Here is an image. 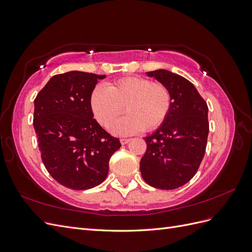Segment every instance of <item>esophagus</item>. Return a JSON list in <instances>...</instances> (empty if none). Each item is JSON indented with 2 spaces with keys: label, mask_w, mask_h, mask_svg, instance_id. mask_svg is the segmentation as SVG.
<instances>
[{
  "label": "esophagus",
  "mask_w": 252,
  "mask_h": 252,
  "mask_svg": "<svg viewBox=\"0 0 252 252\" xmlns=\"http://www.w3.org/2000/svg\"><path fill=\"white\" fill-rule=\"evenodd\" d=\"M129 141H130L129 139H121V140H120V142H121V144H122V145H125V144H127Z\"/></svg>",
  "instance_id": "esophagus-1"
}]
</instances>
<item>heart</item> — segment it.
Listing matches in <instances>:
<instances>
[{"mask_svg": "<svg viewBox=\"0 0 252 252\" xmlns=\"http://www.w3.org/2000/svg\"><path fill=\"white\" fill-rule=\"evenodd\" d=\"M90 108L95 120L108 127L123 111L125 117L111 125L118 135H130L145 130H155L167 119L171 109L170 90L163 83L146 78L126 77L96 86L90 95Z\"/></svg>", "mask_w": 252, "mask_h": 252, "instance_id": "b5f03b06", "label": "heart"}]
</instances>
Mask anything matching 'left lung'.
Instances as JSON below:
<instances>
[{"instance_id": "left-lung-1", "label": "left lung", "mask_w": 252, "mask_h": 252, "mask_svg": "<svg viewBox=\"0 0 252 252\" xmlns=\"http://www.w3.org/2000/svg\"><path fill=\"white\" fill-rule=\"evenodd\" d=\"M168 87L171 109L164 123L144 138L147 149L140 170L148 185L172 190L191 180L205 155L208 106L187 79L165 69L146 72Z\"/></svg>"}]
</instances>
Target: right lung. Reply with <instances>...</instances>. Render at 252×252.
Here are the masks:
<instances>
[{
	"instance_id": "add662e5",
	"label": "right lung",
	"mask_w": 252,
	"mask_h": 252,
	"mask_svg": "<svg viewBox=\"0 0 252 252\" xmlns=\"http://www.w3.org/2000/svg\"><path fill=\"white\" fill-rule=\"evenodd\" d=\"M106 75L56 74L34 100L33 127L44 166L61 185L94 188L107 178L109 159L121 147L94 119L90 95Z\"/></svg>"
}]
</instances>
